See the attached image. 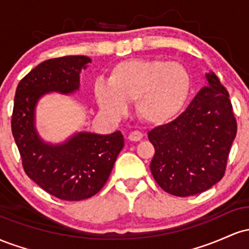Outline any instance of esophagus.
I'll use <instances>...</instances> for the list:
<instances>
[{"label":"esophagus","mask_w":249,"mask_h":249,"mask_svg":"<svg viewBox=\"0 0 249 249\" xmlns=\"http://www.w3.org/2000/svg\"><path fill=\"white\" fill-rule=\"evenodd\" d=\"M142 132H139V131H133V132H131L128 134V141L130 142H139L141 139L142 138Z\"/></svg>","instance_id":"1"}]
</instances>
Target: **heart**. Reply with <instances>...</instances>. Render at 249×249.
<instances>
[{"label": "heart", "instance_id": "heart-1", "mask_svg": "<svg viewBox=\"0 0 249 249\" xmlns=\"http://www.w3.org/2000/svg\"><path fill=\"white\" fill-rule=\"evenodd\" d=\"M192 76L184 64L159 58H132L117 63L107 81L98 79L93 96L105 115L119 117L134 101L142 121L161 125L172 121L190 98Z\"/></svg>", "mask_w": 249, "mask_h": 249}]
</instances>
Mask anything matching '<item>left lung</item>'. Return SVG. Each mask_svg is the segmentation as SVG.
Listing matches in <instances>:
<instances>
[{
  "label": "left lung",
  "mask_w": 249,
  "mask_h": 249,
  "mask_svg": "<svg viewBox=\"0 0 249 249\" xmlns=\"http://www.w3.org/2000/svg\"><path fill=\"white\" fill-rule=\"evenodd\" d=\"M208 82L173 122L148 132L156 153L150 164L165 192L190 196L205 192L224 177L236 121L230 95L212 71Z\"/></svg>",
  "instance_id": "8db88e82"
}]
</instances>
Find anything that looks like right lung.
I'll list each match as a JSON object with an SVG mask.
<instances>
[{"label": "right lung", "instance_id": "obj_1", "mask_svg": "<svg viewBox=\"0 0 249 249\" xmlns=\"http://www.w3.org/2000/svg\"><path fill=\"white\" fill-rule=\"evenodd\" d=\"M91 59L64 56L42 62L21 79L14 101L11 132L24 172L51 196L68 201L91 198L107 181L122 148L121 131L111 134L78 132L62 144H49L35 127V108L42 96L79 89V75Z\"/></svg>", "mask_w": 249, "mask_h": 249}]
</instances>
